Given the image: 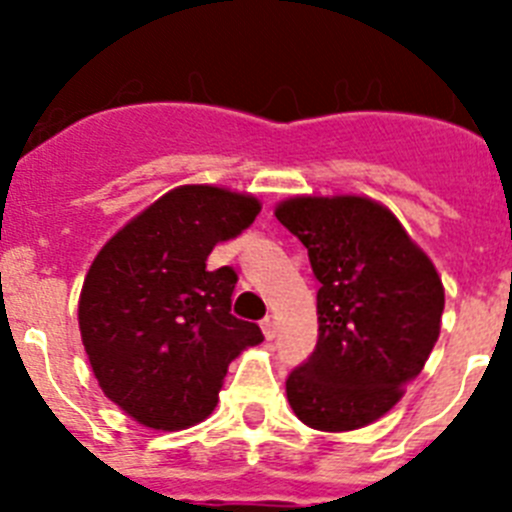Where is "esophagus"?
I'll return each instance as SVG.
<instances>
[{
  "mask_svg": "<svg viewBox=\"0 0 512 512\" xmlns=\"http://www.w3.org/2000/svg\"><path fill=\"white\" fill-rule=\"evenodd\" d=\"M261 330H264V336L269 338V341H274V338H277V333H279L277 318H274V315H266V318L261 320Z\"/></svg>",
  "mask_w": 512,
  "mask_h": 512,
  "instance_id": "esophagus-1",
  "label": "esophagus"
}]
</instances>
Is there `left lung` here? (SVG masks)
<instances>
[{"instance_id": "8db88e82", "label": "left lung", "mask_w": 512, "mask_h": 512, "mask_svg": "<svg viewBox=\"0 0 512 512\" xmlns=\"http://www.w3.org/2000/svg\"><path fill=\"white\" fill-rule=\"evenodd\" d=\"M277 220L307 248L318 343L287 377L297 418L318 431L374 423L431 356L443 284L387 207L366 197H295Z\"/></svg>"}]
</instances>
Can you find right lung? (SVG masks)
<instances>
[{
  "label": "right lung",
  "instance_id": "obj_1",
  "mask_svg": "<svg viewBox=\"0 0 512 512\" xmlns=\"http://www.w3.org/2000/svg\"><path fill=\"white\" fill-rule=\"evenodd\" d=\"M261 205L217 187H179L99 251L79 300L81 341L99 387L148 428H187L215 410L228 364L264 341L230 312L238 274L207 269Z\"/></svg>",
  "mask_w": 512,
  "mask_h": 512
}]
</instances>
